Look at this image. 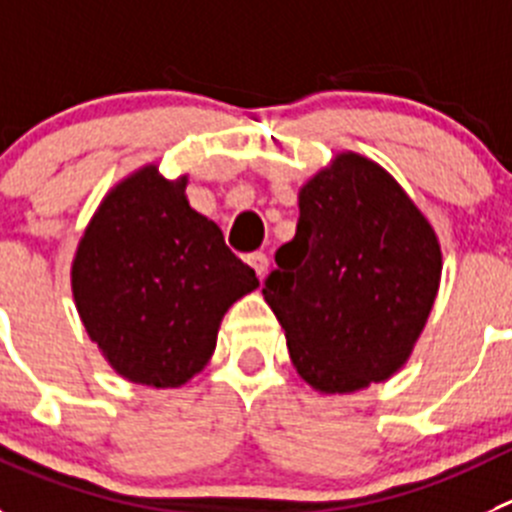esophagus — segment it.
Instances as JSON below:
<instances>
[{"label":"esophagus","mask_w":512,"mask_h":512,"mask_svg":"<svg viewBox=\"0 0 512 512\" xmlns=\"http://www.w3.org/2000/svg\"><path fill=\"white\" fill-rule=\"evenodd\" d=\"M245 262L252 267V270H255L257 278H260V280L265 278V275H267V267H270V262H267L265 252H250V255L245 257Z\"/></svg>","instance_id":"obj_1"}]
</instances>
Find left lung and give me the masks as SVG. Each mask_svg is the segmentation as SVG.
<instances>
[{
	"label": "left lung",
	"instance_id": "1",
	"mask_svg": "<svg viewBox=\"0 0 512 512\" xmlns=\"http://www.w3.org/2000/svg\"><path fill=\"white\" fill-rule=\"evenodd\" d=\"M275 265L262 295L295 369L315 389L346 394L407 361L434 305L442 252L381 166L341 154L300 189L295 237Z\"/></svg>",
	"mask_w": 512,
	"mask_h": 512
}]
</instances>
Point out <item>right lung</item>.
<instances>
[{"mask_svg":"<svg viewBox=\"0 0 512 512\" xmlns=\"http://www.w3.org/2000/svg\"><path fill=\"white\" fill-rule=\"evenodd\" d=\"M184 189L156 166L133 174L103 199L73 262L88 336L118 374L156 389L197 374L229 305L260 285Z\"/></svg>","mask_w":512,"mask_h":512,"instance_id":"add662e5","label":"right lung"}]
</instances>
